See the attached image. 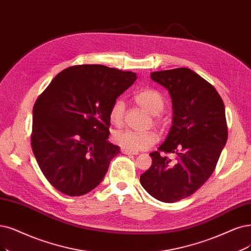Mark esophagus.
<instances>
[{
	"label": "esophagus",
	"mask_w": 251,
	"mask_h": 251,
	"mask_svg": "<svg viewBox=\"0 0 251 251\" xmlns=\"http://www.w3.org/2000/svg\"><path fill=\"white\" fill-rule=\"evenodd\" d=\"M121 152H122L123 154L125 155H137L138 152H134V151H130V150H127V149H121Z\"/></svg>",
	"instance_id": "34e87169"
}]
</instances>
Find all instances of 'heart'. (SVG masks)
<instances>
[{
  "mask_svg": "<svg viewBox=\"0 0 251 251\" xmlns=\"http://www.w3.org/2000/svg\"><path fill=\"white\" fill-rule=\"evenodd\" d=\"M134 100L147 113L154 116L156 123L160 121L157 117L164 107V98L159 92L152 89H144L134 94ZM125 101L122 98L116 99L109 109L110 122L119 126L122 124L125 114ZM115 142L124 149L130 151H145L158 142V134L154 131H135L130 129L119 130L114 135Z\"/></svg>",
  "mask_w": 251,
  "mask_h": 251,
  "instance_id": "1",
  "label": "heart"
}]
</instances>
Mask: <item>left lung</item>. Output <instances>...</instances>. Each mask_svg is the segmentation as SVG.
Instances as JSON below:
<instances>
[{"label": "left lung", "instance_id": "obj_1", "mask_svg": "<svg viewBox=\"0 0 251 251\" xmlns=\"http://www.w3.org/2000/svg\"><path fill=\"white\" fill-rule=\"evenodd\" d=\"M151 79L169 91L173 120L165 141L150 154L152 165L141 184L156 200L175 202L200 189L214 172L227 141L226 109L215 88L189 68L151 72Z\"/></svg>", "mask_w": 251, "mask_h": 251}]
</instances>
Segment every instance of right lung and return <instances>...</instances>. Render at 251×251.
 I'll use <instances>...</instances> for the list:
<instances>
[{"mask_svg":"<svg viewBox=\"0 0 251 251\" xmlns=\"http://www.w3.org/2000/svg\"><path fill=\"white\" fill-rule=\"evenodd\" d=\"M136 73L103 65L60 72L36 100L31 136L35 158L52 186L83 196L104 178L120 147L108 142L109 109Z\"/></svg>","mask_w":251,"mask_h":251,"instance_id":"right-lung-1","label":"right lung"}]
</instances>
